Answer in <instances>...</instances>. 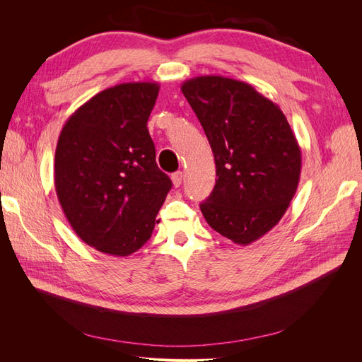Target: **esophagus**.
Instances as JSON below:
<instances>
[{"mask_svg": "<svg viewBox=\"0 0 362 362\" xmlns=\"http://www.w3.org/2000/svg\"><path fill=\"white\" fill-rule=\"evenodd\" d=\"M182 180H184V173L182 172H175L172 175V182L175 187H180V185L182 184Z\"/></svg>", "mask_w": 362, "mask_h": 362, "instance_id": "1", "label": "esophagus"}]
</instances>
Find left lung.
I'll return each instance as SVG.
<instances>
[{"instance_id":"1","label":"left lung","mask_w":362,"mask_h":362,"mask_svg":"<svg viewBox=\"0 0 362 362\" xmlns=\"http://www.w3.org/2000/svg\"><path fill=\"white\" fill-rule=\"evenodd\" d=\"M216 161V185L201 211L237 245H250L275 226L298 190L302 156L281 108L254 87L218 75L184 81Z\"/></svg>"}]
</instances>
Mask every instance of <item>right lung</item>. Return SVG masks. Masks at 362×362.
<instances>
[{
    "mask_svg": "<svg viewBox=\"0 0 362 362\" xmlns=\"http://www.w3.org/2000/svg\"><path fill=\"white\" fill-rule=\"evenodd\" d=\"M157 83H124L76 108L56 148L54 182L68 222L86 245L128 257L154 231L172 181L156 163L148 119Z\"/></svg>",
    "mask_w": 362,
    "mask_h": 362,
    "instance_id": "right-lung-1",
    "label": "right lung"
}]
</instances>
